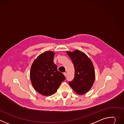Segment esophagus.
Listing matches in <instances>:
<instances>
[{"label": "esophagus", "mask_w": 124, "mask_h": 124, "mask_svg": "<svg viewBox=\"0 0 124 124\" xmlns=\"http://www.w3.org/2000/svg\"><path fill=\"white\" fill-rule=\"evenodd\" d=\"M63 74H64V75L65 76V77H66V76H67V73L65 72V73H63Z\"/></svg>", "instance_id": "34e87169"}]
</instances>
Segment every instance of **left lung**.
Wrapping results in <instances>:
<instances>
[{"mask_svg":"<svg viewBox=\"0 0 124 124\" xmlns=\"http://www.w3.org/2000/svg\"><path fill=\"white\" fill-rule=\"evenodd\" d=\"M74 64L75 77L69 84L75 93L78 94H84L88 92L95 80L94 66L87 56L78 50L73 52L67 51Z\"/></svg>","mask_w":124,"mask_h":124,"instance_id":"left-lung-1","label":"left lung"}]
</instances>
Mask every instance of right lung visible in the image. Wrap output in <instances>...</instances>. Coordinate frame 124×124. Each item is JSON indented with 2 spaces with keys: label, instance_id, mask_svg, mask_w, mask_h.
Returning a JSON list of instances; mask_svg holds the SVG:
<instances>
[{
  "label": "right lung",
  "instance_id": "right-lung-1",
  "mask_svg": "<svg viewBox=\"0 0 124 124\" xmlns=\"http://www.w3.org/2000/svg\"><path fill=\"white\" fill-rule=\"evenodd\" d=\"M54 54V52L50 51L41 53L31 66V84L36 91L43 95L49 96L56 93L66 78L57 70V66L53 62Z\"/></svg>",
  "mask_w": 124,
  "mask_h": 124
}]
</instances>
